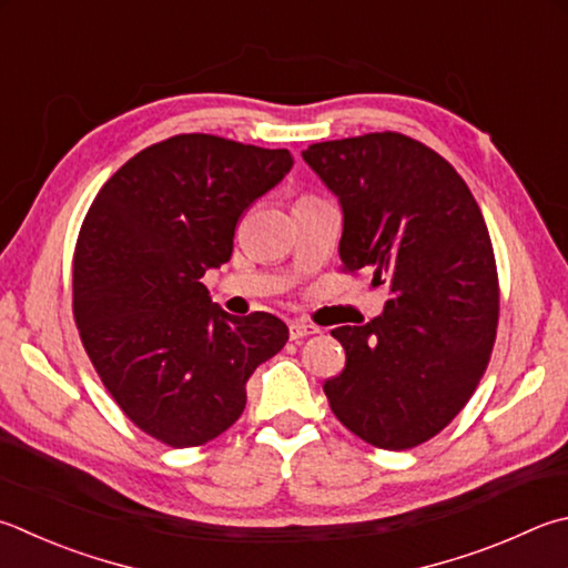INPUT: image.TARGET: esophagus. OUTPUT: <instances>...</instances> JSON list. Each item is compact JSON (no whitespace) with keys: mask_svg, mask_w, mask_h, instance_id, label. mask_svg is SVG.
Masks as SVG:
<instances>
[{"mask_svg":"<svg viewBox=\"0 0 568 568\" xmlns=\"http://www.w3.org/2000/svg\"><path fill=\"white\" fill-rule=\"evenodd\" d=\"M287 329H291V339H303L307 335L320 333V327H315L311 323H303V320H293V323L287 325Z\"/></svg>","mask_w":568,"mask_h":568,"instance_id":"esophagus-1","label":"esophagus"}]
</instances>
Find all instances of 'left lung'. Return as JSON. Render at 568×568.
<instances>
[{"label":"left lung","instance_id":"obj_1","mask_svg":"<svg viewBox=\"0 0 568 568\" xmlns=\"http://www.w3.org/2000/svg\"><path fill=\"white\" fill-rule=\"evenodd\" d=\"M303 159L343 205V271L389 291L383 315L333 329L347 359L323 385L329 409L367 445L417 447L489 365L499 277L487 223L452 163L405 133L313 143Z\"/></svg>","mask_w":568,"mask_h":568}]
</instances>
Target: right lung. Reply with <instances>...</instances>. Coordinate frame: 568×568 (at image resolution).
<instances>
[{"label": "right lung", "instance_id": "add662e5", "mask_svg": "<svg viewBox=\"0 0 568 568\" xmlns=\"http://www.w3.org/2000/svg\"><path fill=\"white\" fill-rule=\"evenodd\" d=\"M291 169L287 149L181 133L123 163L81 223V343L123 415L163 445L223 435L255 367L287 343L281 317L229 315L201 277L231 261L243 211Z\"/></svg>", "mask_w": 568, "mask_h": 568}]
</instances>
